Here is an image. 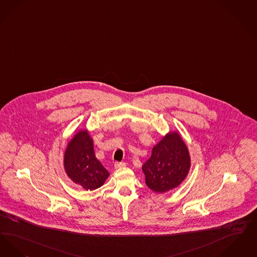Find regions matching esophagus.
Listing matches in <instances>:
<instances>
[{
  "mask_svg": "<svg viewBox=\"0 0 257 257\" xmlns=\"http://www.w3.org/2000/svg\"><path fill=\"white\" fill-rule=\"evenodd\" d=\"M125 166H126V164L123 163V162H116V163L114 164L115 169H121V168H124Z\"/></svg>",
  "mask_w": 257,
  "mask_h": 257,
  "instance_id": "34e87169",
  "label": "esophagus"
}]
</instances>
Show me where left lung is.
Segmentation results:
<instances>
[{
	"instance_id": "obj_1",
	"label": "left lung",
	"mask_w": 257,
	"mask_h": 257,
	"mask_svg": "<svg viewBox=\"0 0 257 257\" xmlns=\"http://www.w3.org/2000/svg\"><path fill=\"white\" fill-rule=\"evenodd\" d=\"M189 150L178 132H169L153 147L152 156L142 166L147 186L166 193L182 183L189 174Z\"/></svg>"
}]
</instances>
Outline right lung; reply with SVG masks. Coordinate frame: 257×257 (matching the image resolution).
Wrapping results in <instances>:
<instances>
[{
    "instance_id": "right-lung-1",
    "label": "right lung",
    "mask_w": 257,
    "mask_h": 257,
    "mask_svg": "<svg viewBox=\"0 0 257 257\" xmlns=\"http://www.w3.org/2000/svg\"><path fill=\"white\" fill-rule=\"evenodd\" d=\"M63 166L68 178L87 191L100 188L109 177L95 157L93 138L86 128L79 130L68 142Z\"/></svg>"
}]
</instances>
